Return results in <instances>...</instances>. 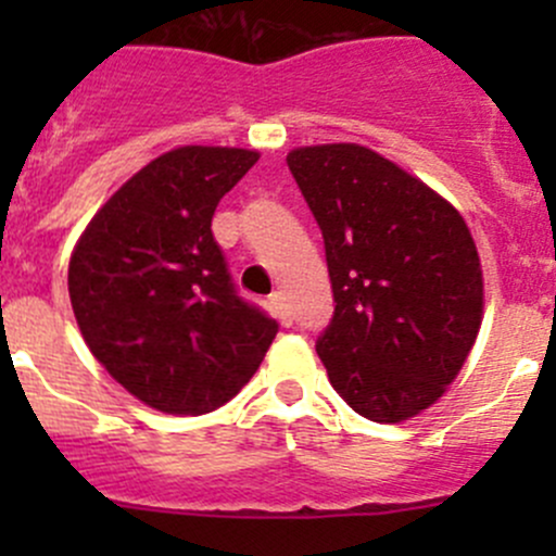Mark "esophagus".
<instances>
[{"instance_id":"esophagus-1","label":"esophagus","mask_w":556,"mask_h":556,"mask_svg":"<svg viewBox=\"0 0 556 556\" xmlns=\"http://www.w3.org/2000/svg\"><path fill=\"white\" fill-rule=\"evenodd\" d=\"M268 306H271V314L285 325V328H290V325H293V309H290L288 299H285L282 293H274L271 299H268Z\"/></svg>"}]
</instances>
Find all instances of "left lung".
I'll use <instances>...</instances> for the list:
<instances>
[{"label": "left lung", "mask_w": 556, "mask_h": 556, "mask_svg": "<svg viewBox=\"0 0 556 556\" xmlns=\"http://www.w3.org/2000/svg\"><path fill=\"white\" fill-rule=\"evenodd\" d=\"M288 166L323 231L333 319L317 355L333 390L371 422H401L444 395L484 309L463 215L361 144H314Z\"/></svg>", "instance_id": "obj_1"}]
</instances>
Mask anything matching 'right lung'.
Returning a JSON list of instances; mask_svg holds the SVG:
<instances>
[{"mask_svg":"<svg viewBox=\"0 0 556 556\" xmlns=\"http://www.w3.org/2000/svg\"><path fill=\"white\" fill-rule=\"evenodd\" d=\"M255 150L188 148L150 161L93 215L70 261L88 350L148 406L206 414L261 366L279 325L237 293L212 215Z\"/></svg>","mask_w":556,"mask_h":556,"instance_id":"obj_1","label":"right lung"}]
</instances>
